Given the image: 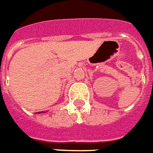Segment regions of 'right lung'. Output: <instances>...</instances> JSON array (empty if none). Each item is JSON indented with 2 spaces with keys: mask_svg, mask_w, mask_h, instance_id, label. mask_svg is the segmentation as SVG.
Segmentation results:
<instances>
[{
  "mask_svg": "<svg viewBox=\"0 0 153 153\" xmlns=\"http://www.w3.org/2000/svg\"><path fill=\"white\" fill-rule=\"evenodd\" d=\"M38 113H42V112H38Z\"/></svg>",
  "mask_w": 153,
  "mask_h": 153,
  "instance_id": "right-lung-1",
  "label": "right lung"
}]
</instances>
